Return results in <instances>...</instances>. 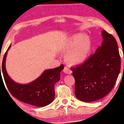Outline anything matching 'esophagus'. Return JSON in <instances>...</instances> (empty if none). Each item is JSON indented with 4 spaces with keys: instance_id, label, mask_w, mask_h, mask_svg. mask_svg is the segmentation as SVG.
Here are the masks:
<instances>
[{
    "instance_id": "obj_1",
    "label": "esophagus",
    "mask_w": 124,
    "mask_h": 124,
    "mask_svg": "<svg viewBox=\"0 0 124 124\" xmlns=\"http://www.w3.org/2000/svg\"><path fill=\"white\" fill-rule=\"evenodd\" d=\"M63 71L65 73L67 74H71L72 73V71L70 70V69L69 68V67H68V66H65V67L64 68Z\"/></svg>"
}]
</instances>
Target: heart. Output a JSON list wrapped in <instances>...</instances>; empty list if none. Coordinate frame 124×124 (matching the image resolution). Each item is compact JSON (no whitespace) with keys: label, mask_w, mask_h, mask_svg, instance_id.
<instances>
[{"label":"heart","mask_w":124,"mask_h":124,"mask_svg":"<svg viewBox=\"0 0 124 124\" xmlns=\"http://www.w3.org/2000/svg\"><path fill=\"white\" fill-rule=\"evenodd\" d=\"M92 50L90 37L84 33H77L69 37L62 46L66 54V59L70 63L78 65L83 63Z\"/></svg>","instance_id":"heart-1"}]
</instances>
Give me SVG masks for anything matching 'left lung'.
Here are the masks:
<instances>
[{
    "instance_id": "1",
    "label": "left lung",
    "mask_w": 124,
    "mask_h": 124,
    "mask_svg": "<svg viewBox=\"0 0 124 124\" xmlns=\"http://www.w3.org/2000/svg\"><path fill=\"white\" fill-rule=\"evenodd\" d=\"M103 40L94 54L76 68H71L78 99L93 102L106 96L112 90L120 71L121 60L116 40L103 30Z\"/></svg>"
}]
</instances>
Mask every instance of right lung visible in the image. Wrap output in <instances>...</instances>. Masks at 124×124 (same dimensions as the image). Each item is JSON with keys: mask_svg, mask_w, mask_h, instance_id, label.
I'll return each instance as SVG.
<instances>
[{"mask_svg": "<svg viewBox=\"0 0 124 124\" xmlns=\"http://www.w3.org/2000/svg\"><path fill=\"white\" fill-rule=\"evenodd\" d=\"M11 45L3 58L2 71L5 84L11 94L21 101L38 107L50 104L54 99V86L60 80V72L64 68L63 65L44 70L40 77L30 83H18L9 77L5 68L8 51Z\"/></svg>", "mask_w": 124, "mask_h": 124, "instance_id": "obj_1", "label": "right lung"}]
</instances>
